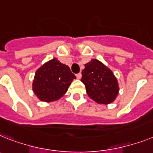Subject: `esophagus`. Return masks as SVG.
<instances>
[{
  "mask_svg": "<svg viewBox=\"0 0 153 153\" xmlns=\"http://www.w3.org/2000/svg\"><path fill=\"white\" fill-rule=\"evenodd\" d=\"M76 76V78H77V79H81L82 74H80V73H79V74H77Z\"/></svg>",
  "mask_w": 153,
  "mask_h": 153,
  "instance_id": "1",
  "label": "esophagus"
}]
</instances>
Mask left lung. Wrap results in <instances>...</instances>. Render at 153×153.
<instances>
[{
	"mask_svg": "<svg viewBox=\"0 0 153 153\" xmlns=\"http://www.w3.org/2000/svg\"><path fill=\"white\" fill-rule=\"evenodd\" d=\"M81 81L85 85L87 95L98 104H110L119 91L114 74L97 59L85 64Z\"/></svg>",
	"mask_w": 153,
	"mask_h": 153,
	"instance_id": "1",
	"label": "left lung"
}]
</instances>
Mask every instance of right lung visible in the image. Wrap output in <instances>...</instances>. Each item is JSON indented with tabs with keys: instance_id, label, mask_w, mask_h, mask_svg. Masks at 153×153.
<instances>
[{
	"instance_id": "right-lung-1",
	"label": "right lung",
	"mask_w": 153,
	"mask_h": 153,
	"mask_svg": "<svg viewBox=\"0 0 153 153\" xmlns=\"http://www.w3.org/2000/svg\"><path fill=\"white\" fill-rule=\"evenodd\" d=\"M74 79L76 76L69 66L53 59L36 71L32 89L42 101H54L66 94Z\"/></svg>"
}]
</instances>
